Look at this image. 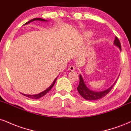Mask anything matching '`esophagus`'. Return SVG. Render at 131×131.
<instances>
[{
  "label": "esophagus",
  "mask_w": 131,
  "mask_h": 131,
  "mask_svg": "<svg viewBox=\"0 0 131 131\" xmlns=\"http://www.w3.org/2000/svg\"><path fill=\"white\" fill-rule=\"evenodd\" d=\"M75 68H75L74 65H70L68 68V70L71 71H73L75 70Z\"/></svg>",
  "instance_id": "1"
}]
</instances>
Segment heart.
I'll list each match as a JSON object with an SVG mask.
<instances>
[{"instance_id": "b5f03b06", "label": "heart", "mask_w": 131, "mask_h": 131, "mask_svg": "<svg viewBox=\"0 0 131 131\" xmlns=\"http://www.w3.org/2000/svg\"><path fill=\"white\" fill-rule=\"evenodd\" d=\"M85 37H87V38H89V37H91L92 36V32H91V31H88V32H85L84 34Z\"/></svg>"}]
</instances>
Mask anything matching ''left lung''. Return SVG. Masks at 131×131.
<instances>
[{"instance_id": "obj_1", "label": "left lung", "mask_w": 131, "mask_h": 131, "mask_svg": "<svg viewBox=\"0 0 131 131\" xmlns=\"http://www.w3.org/2000/svg\"><path fill=\"white\" fill-rule=\"evenodd\" d=\"M114 43H115V46H116L118 47L119 48L120 50H121V43H120L119 40L118 38L117 37H115V40H114ZM116 82L114 83V84L112 85L109 89L105 90L104 91L102 92H95L93 91L90 90L88 87L86 86V85L85 84L84 81L83 80V78H82V76L80 74L79 75V84L78 87L77 88L78 91L79 92V93L80 95L83 97L84 99H85L87 100H96L100 99L103 97H104L105 95H106L110 92L111 91V90L112 89V88H113L114 85L115 84Z\"/></svg>"}]
</instances>
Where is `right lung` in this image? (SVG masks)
Here are the masks:
<instances>
[{
    "label": "right lung",
    "mask_w": 131,
    "mask_h": 131,
    "mask_svg": "<svg viewBox=\"0 0 131 131\" xmlns=\"http://www.w3.org/2000/svg\"><path fill=\"white\" fill-rule=\"evenodd\" d=\"M36 20H38V21H47V20H46V19H42V18H36L32 19H31V20H30V21H28L27 23H25V25H26V24L29 23L30 22L34 21H36ZM57 78H58V76H57V77L56 78H55V80L53 81V83H52V84L50 85V87H49V88H48L46 90H45L44 91H43V92H42L39 93V94H36V95H26V94H22V93H21V94L23 95L26 96V97H28V98L32 99H38L41 98V97H42L43 96H44L45 95H46V94H47V93L48 92H49V91H50V90L51 89H52V88H53V86L54 85V84H55V81H56V80H57Z\"/></svg>",
    "instance_id": "obj_1"
}]
</instances>
